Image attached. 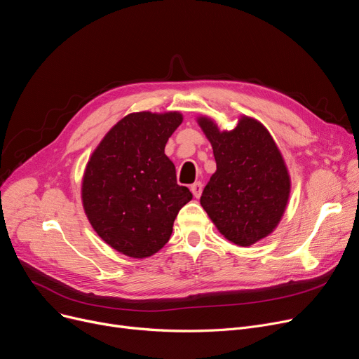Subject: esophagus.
Instances as JSON below:
<instances>
[{"instance_id":"esophagus-1","label":"esophagus","mask_w":359,"mask_h":359,"mask_svg":"<svg viewBox=\"0 0 359 359\" xmlns=\"http://www.w3.org/2000/svg\"><path fill=\"white\" fill-rule=\"evenodd\" d=\"M202 189H204V184H202L201 182H195L194 184H191V191L195 198H199L202 195Z\"/></svg>"}]
</instances>
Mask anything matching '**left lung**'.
Masks as SVG:
<instances>
[{
    "label": "left lung",
    "mask_w": 359,
    "mask_h": 359,
    "mask_svg": "<svg viewBox=\"0 0 359 359\" xmlns=\"http://www.w3.org/2000/svg\"><path fill=\"white\" fill-rule=\"evenodd\" d=\"M198 121L217 163L201 196L202 208L222 235L239 246L269 236L290 192L287 170L271 135L249 117H242L231 132H220L205 117Z\"/></svg>",
    "instance_id": "obj_1"
}]
</instances>
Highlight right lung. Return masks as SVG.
I'll return each instance as SVG.
<instances>
[{"label":"right lung","instance_id":"1","mask_svg":"<svg viewBox=\"0 0 359 359\" xmlns=\"http://www.w3.org/2000/svg\"><path fill=\"white\" fill-rule=\"evenodd\" d=\"M180 123L179 113L129 114L105 135L86 165L85 212L100 238L124 255L158 252L177 212L192 199L164 154Z\"/></svg>","mask_w":359,"mask_h":359}]
</instances>
